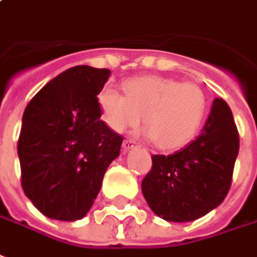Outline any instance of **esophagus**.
<instances>
[{
	"instance_id": "esophagus-1",
	"label": "esophagus",
	"mask_w": 257,
	"mask_h": 257,
	"mask_svg": "<svg viewBox=\"0 0 257 257\" xmlns=\"http://www.w3.org/2000/svg\"><path fill=\"white\" fill-rule=\"evenodd\" d=\"M133 148H136V143L132 141V140H125L124 143H123V149L124 151H130Z\"/></svg>"
}]
</instances>
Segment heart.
I'll return each mask as SVG.
<instances>
[{"instance_id": "1", "label": "heart", "mask_w": 257, "mask_h": 257, "mask_svg": "<svg viewBox=\"0 0 257 257\" xmlns=\"http://www.w3.org/2000/svg\"><path fill=\"white\" fill-rule=\"evenodd\" d=\"M103 123L114 133H125L141 121L140 136L162 149H176L192 140L206 113V96L192 83L162 76L127 80L124 95L105 88L98 95Z\"/></svg>"}]
</instances>
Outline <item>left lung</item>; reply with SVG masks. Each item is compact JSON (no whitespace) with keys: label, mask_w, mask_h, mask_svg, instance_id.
<instances>
[{"label":"left lung","mask_w":257,"mask_h":257,"mask_svg":"<svg viewBox=\"0 0 257 257\" xmlns=\"http://www.w3.org/2000/svg\"><path fill=\"white\" fill-rule=\"evenodd\" d=\"M239 137L230 106L216 98L201 134L173 155H154L141 183L151 210L173 223L194 221L228 194Z\"/></svg>","instance_id":"8db88e82"}]
</instances>
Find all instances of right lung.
<instances>
[{"label": "right lung", "instance_id": "add662e5", "mask_svg": "<svg viewBox=\"0 0 257 257\" xmlns=\"http://www.w3.org/2000/svg\"><path fill=\"white\" fill-rule=\"evenodd\" d=\"M109 76V69L70 67L25 109L18 141L22 187L50 219H83L119 156L123 138L101 120L96 98Z\"/></svg>", "mask_w": 257, "mask_h": 257}]
</instances>
